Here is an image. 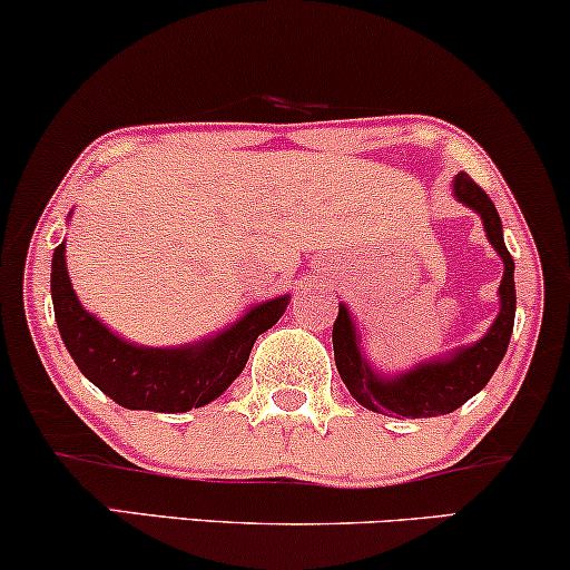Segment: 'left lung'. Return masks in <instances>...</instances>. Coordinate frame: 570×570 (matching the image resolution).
<instances>
[{"mask_svg":"<svg viewBox=\"0 0 570 570\" xmlns=\"http://www.w3.org/2000/svg\"><path fill=\"white\" fill-rule=\"evenodd\" d=\"M455 197L481 215L489 242L505 263V276L500 284V315H497L489 334L479 338L473 347L460 350L452 357L417 365L397 379H379L368 368L365 357L360 355L357 331L347 307L338 305L334 334H331L334 336L336 371L347 384L352 397L373 413L402 417H436L452 413L487 386V381L492 379L497 365L508 352L515 321V263L505 247V239H502V220L487 191L468 173L455 176Z\"/></svg>","mask_w":570,"mask_h":570,"instance_id":"obj_1","label":"left lung"}]
</instances>
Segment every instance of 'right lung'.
I'll return each mask as SVG.
<instances>
[{
  "mask_svg": "<svg viewBox=\"0 0 570 570\" xmlns=\"http://www.w3.org/2000/svg\"><path fill=\"white\" fill-rule=\"evenodd\" d=\"M52 302L60 336L78 371L128 410L186 413L220 397L247 365L255 338L284 315L289 297L252 307L239 323L191 347H136L86 313L65 268V244L52 255Z\"/></svg>",
  "mask_w": 570,
  "mask_h": 570,
  "instance_id": "right-lung-1",
  "label": "right lung"
}]
</instances>
